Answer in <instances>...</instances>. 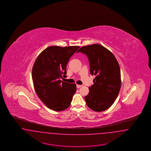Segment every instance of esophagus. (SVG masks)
<instances>
[{"mask_svg":"<svg viewBox=\"0 0 151 151\" xmlns=\"http://www.w3.org/2000/svg\"><path fill=\"white\" fill-rule=\"evenodd\" d=\"M82 86L81 85H78V84H77L76 85V87H77V88H80V87H81Z\"/></svg>","mask_w":151,"mask_h":151,"instance_id":"esophagus-1","label":"esophagus"}]
</instances>
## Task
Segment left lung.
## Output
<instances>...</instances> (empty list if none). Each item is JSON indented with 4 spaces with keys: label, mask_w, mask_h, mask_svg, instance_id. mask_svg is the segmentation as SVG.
Wrapping results in <instances>:
<instances>
[{
    "label": "left lung",
    "mask_w": 151,
    "mask_h": 151,
    "mask_svg": "<svg viewBox=\"0 0 151 151\" xmlns=\"http://www.w3.org/2000/svg\"><path fill=\"white\" fill-rule=\"evenodd\" d=\"M77 52L86 54L91 73L96 76L85 97L86 105L95 111H104L113 104L120 91L121 77L118 62L110 51L99 44L81 47Z\"/></svg>",
    "instance_id": "8db88e82"
}]
</instances>
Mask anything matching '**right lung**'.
<instances>
[{"mask_svg":"<svg viewBox=\"0 0 151 151\" xmlns=\"http://www.w3.org/2000/svg\"><path fill=\"white\" fill-rule=\"evenodd\" d=\"M79 47L50 46L36 58L32 72L34 88L39 99L51 110L62 111L71 104L76 85L60 79L66 76L67 64Z\"/></svg>","mask_w":151,"mask_h":151,"instance_id":"right-lung-1","label":"right lung"}]
</instances>
